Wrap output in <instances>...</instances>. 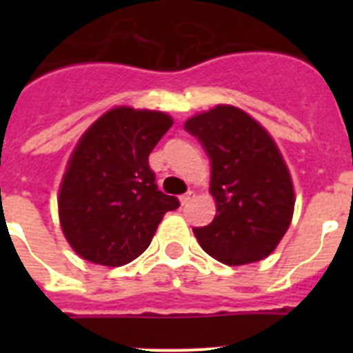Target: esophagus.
<instances>
[{
	"label": "esophagus",
	"instance_id": "34e87169",
	"mask_svg": "<svg viewBox=\"0 0 353 353\" xmlns=\"http://www.w3.org/2000/svg\"><path fill=\"white\" fill-rule=\"evenodd\" d=\"M192 198H194V192H192V191L185 192V194L180 196V203H182V205H187V203H189V201H191Z\"/></svg>",
	"mask_w": 353,
	"mask_h": 353
}]
</instances>
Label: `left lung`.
<instances>
[{"mask_svg":"<svg viewBox=\"0 0 353 353\" xmlns=\"http://www.w3.org/2000/svg\"><path fill=\"white\" fill-rule=\"evenodd\" d=\"M210 159L215 217L194 228L199 245L226 265L267 258L292 223L293 185L269 132L242 109L215 105L185 121Z\"/></svg>","mask_w":353,"mask_h":353,"instance_id":"obj_1","label":"left lung"}]
</instances>
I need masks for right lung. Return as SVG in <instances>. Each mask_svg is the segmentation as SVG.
Returning a JSON list of instances; mask_svg holds the SVG:
<instances>
[{"mask_svg":"<svg viewBox=\"0 0 353 353\" xmlns=\"http://www.w3.org/2000/svg\"><path fill=\"white\" fill-rule=\"evenodd\" d=\"M173 125L161 111L114 108L77 143L60 185L65 239L84 260L120 267L146 251L179 199L157 189L148 155Z\"/></svg>","mask_w":353,"mask_h":353,"instance_id":"add662e5","label":"right lung"}]
</instances>
